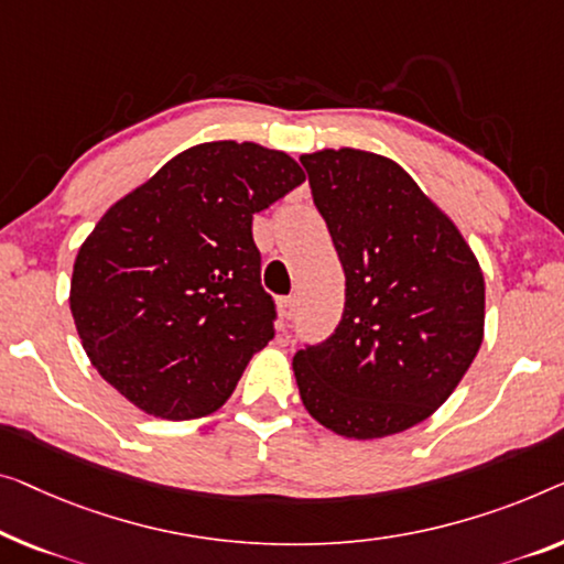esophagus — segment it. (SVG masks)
I'll list each match as a JSON object with an SVG mask.
<instances>
[{"instance_id": "obj_1", "label": "esophagus", "mask_w": 564, "mask_h": 564, "mask_svg": "<svg viewBox=\"0 0 564 564\" xmlns=\"http://www.w3.org/2000/svg\"><path fill=\"white\" fill-rule=\"evenodd\" d=\"M281 306V316L285 318V322H293L296 318V311H299V296H285L279 301Z\"/></svg>"}]
</instances>
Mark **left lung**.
Returning <instances> with one entry per match:
<instances>
[{
	"mask_svg": "<svg viewBox=\"0 0 564 564\" xmlns=\"http://www.w3.org/2000/svg\"><path fill=\"white\" fill-rule=\"evenodd\" d=\"M311 197L341 260L344 314L293 357L311 417L384 438L431 417L484 339V273L405 170L372 151L304 154Z\"/></svg>",
	"mask_w": 564,
	"mask_h": 564,
	"instance_id": "obj_1",
	"label": "left lung"
}]
</instances>
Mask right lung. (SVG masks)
Segmentation results:
<instances>
[{
  "mask_svg": "<svg viewBox=\"0 0 564 564\" xmlns=\"http://www.w3.org/2000/svg\"><path fill=\"white\" fill-rule=\"evenodd\" d=\"M304 180L283 151L209 141L116 202L70 281L75 329L98 375L156 417L223 408L275 334L253 215Z\"/></svg>",
  "mask_w": 564,
  "mask_h": 564,
  "instance_id": "right-lung-1",
  "label": "right lung"
}]
</instances>
